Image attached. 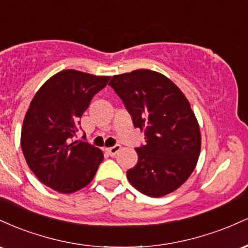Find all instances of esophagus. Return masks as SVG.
<instances>
[{"instance_id": "34e87169", "label": "esophagus", "mask_w": 248, "mask_h": 248, "mask_svg": "<svg viewBox=\"0 0 248 248\" xmlns=\"http://www.w3.org/2000/svg\"><path fill=\"white\" fill-rule=\"evenodd\" d=\"M121 149V146L120 144H115V146L113 147H109V148H105V150H106L107 154H109L110 156H115L116 154L120 152Z\"/></svg>"}]
</instances>
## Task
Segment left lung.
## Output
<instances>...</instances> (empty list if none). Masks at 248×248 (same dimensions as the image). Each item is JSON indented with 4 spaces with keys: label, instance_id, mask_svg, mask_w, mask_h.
Wrapping results in <instances>:
<instances>
[{
    "label": "left lung",
    "instance_id": "left-lung-1",
    "mask_svg": "<svg viewBox=\"0 0 248 248\" xmlns=\"http://www.w3.org/2000/svg\"><path fill=\"white\" fill-rule=\"evenodd\" d=\"M110 87L144 132L146 144L136 148L139 161L127 171L129 183L149 196L162 197L190 177L201 153V130L189 101L173 82L152 70L114 76Z\"/></svg>",
    "mask_w": 248,
    "mask_h": 248
}]
</instances>
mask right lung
<instances>
[{"label": "right lung", "mask_w": 248, "mask_h": 248, "mask_svg": "<svg viewBox=\"0 0 248 248\" xmlns=\"http://www.w3.org/2000/svg\"><path fill=\"white\" fill-rule=\"evenodd\" d=\"M109 78L61 71L43 84L30 102L22 127V150L31 171L51 189L76 192L95 176L104 154L87 142L71 139L92 98Z\"/></svg>", "instance_id": "add662e5"}]
</instances>
